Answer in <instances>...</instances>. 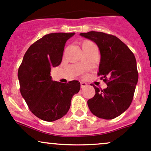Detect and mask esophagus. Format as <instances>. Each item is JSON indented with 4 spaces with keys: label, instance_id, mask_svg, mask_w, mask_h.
<instances>
[{
    "label": "esophagus",
    "instance_id": "obj_1",
    "mask_svg": "<svg viewBox=\"0 0 151 151\" xmlns=\"http://www.w3.org/2000/svg\"><path fill=\"white\" fill-rule=\"evenodd\" d=\"M80 85H81V87H82V88H84V87H87V84L85 83V82H80Z\"/></svg>",
    "mask_w": 151,
    "mask_h": 151
}]
</instances>
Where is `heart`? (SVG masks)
I'll use <instances>...</instances> for the list:
<instances>
[{
  "label": "heart",
  "instance_id": "b5f03b06",
  "mask_svg": "<svg viewBox=\"0 0 151 151\" xmlns=\"http://www.w3.org/2000/svg\"><path fill=\"white\" fill-rule=\"evenodd\" d=\"M88 42H89V41H84V42H83V43H82V46H84V45H85V44H87V43H88Z\"/></svg>",
  "mask_w": 151,
  "mask_h": 151
}]
</instances>
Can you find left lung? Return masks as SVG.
Returning a JSON list of instances; mask_svg holds the SVG:
<instances>
[{
  "instance_id": "8db88e82",
  "label": "left lung",
  "mask_w": 151,
  "mask_h": 151,
  "mask_svg": "<svg viewBox=\"0 0 151 151\" xmlns=\"http://www.w3.org/2000/svg\"><path fill=\"white\" fill-rule=\"evenodd\" d=\"M94 41L100 49L98 75L107 84L106 89L94 86L95 94L87 101L94 115L111 120L127 110L133 98L138 80L137 63L133 53L116 36L98 31L81 33Z\"/></svg>"
}]
</instances>
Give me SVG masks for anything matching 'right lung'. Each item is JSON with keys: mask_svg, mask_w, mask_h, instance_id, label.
I'll list each match as a JSON object with an SVG mask.
<instances>
[{"mask_svg": "<svg viewBox=\"0 0 151 151\" xmlns=\"http://www.w3.org/2000/svg\"><path fill=\"white\" fill-rule=\"evenodd\" d=\"M74 33H52L36 41L26 51L18 71L20 92L30 110L47 122L62 118L70 108L80 83L53 81L51 69L61 64L64 46Z\"/></svg>", "mask_w": 151, "mask_h": 151, "instance_id": "1", "label": "right lung"}]
</instances>
